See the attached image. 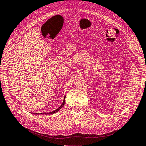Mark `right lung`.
<instances>
[{"mask_svg": "<svg viewBox=\"0 0 146 146\" xmlns=\"http://www.w3.org/2000/svg\"><path fill=\"white\" fill-rule=\"evenodd\" d=\"M65 98H66V96H65V97H64V99H63V103L62 104V105L61 106L58 108H57L56 110H55L54 111H51V112H49V113H33V114H54V113H56V112H57L59 110H60L63 107V106H64V104H65Z\"/></svg>", "mask_w": 146, "mask_h": 146, "instance_id": "obj_1", "label": "right lung"}]
</instances>
